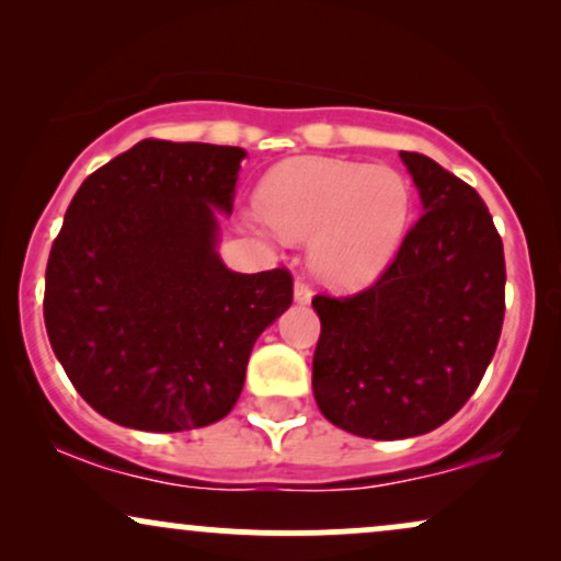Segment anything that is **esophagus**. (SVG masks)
I'll return each instance as SVG.
<instances>
[{
  "instance_id": "1",
  "label": "esophagus",
  "mask_w": 561,
  "mask_h": 561,
  "mask_svg": "<svg viewBox=\"0 0 561 561\" xmlns=\"http://www.w3.org/2000/svg\"><path fill=\"white\" fill-rule=\"evenodd\" d=\"M311 298H313L311 285H308V282L302 279V276H298V279H295V300H298V302H311Z\"/></svg>"
}]
</instances>
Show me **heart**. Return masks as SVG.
<instances>
[{
  "instance_id": "heart-1",
  "label": "heart",
  "mask_w": 561,
  "mask_h": 561,
  "mask_svg": "<svg viewBox=\"0 0 561 561\" xmlns=\"http://www.w3.org/2000/svg\"><path fill=\"white\" fill-rule=\"evenodd\" d=\"M259 214L287 240H311V266L340 289L362 287L403 240L411 192L398 171L332 158H298L263 179Z\"/></svg>"
}]
</instances>
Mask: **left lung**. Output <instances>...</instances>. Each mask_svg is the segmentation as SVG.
<instances>
[{"mask_svg": "<svg viewBox=\"0 0 561 561\" xmlns=\"http://www.w3.org/2000/svg\"><path fill=\"white\" fill-rule=\"evenodd\" d=\"M424 214L375 285L317 295L313 398L334 427L401 440L440 427L478 390L504 324V242L482 197L401 152Z\"/></svg>", "mask_w": 561, "mask_h": 561, "instance_id": "obj_1", "label": "left lung"}]
</instances>
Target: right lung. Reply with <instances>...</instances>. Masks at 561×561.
I'll list each match as a JSON object with an SVG mask.
<instances>
[{
    "instance_id": "obj_1",
    "label": "right lung",
    "mask_w": 561,
    "mask_h": 561,
    "mask_svg": "<svg viewBox=\"0 0 561 561\" xmlns=\"http://www.w3.org/2000/svg\"><path fill=\"white\" fill-rule=\"evenodd\" d=\"M242 147L141 139L79 186L53 242L44 324L96 414L145 433L208 427L240 398L259 334L293 302L287 268L216 253Z\"/></svg>"
}]
</instances>
